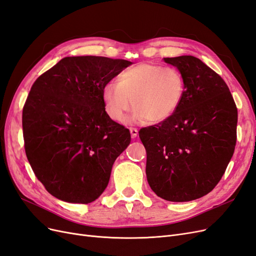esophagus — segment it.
Returning a JSON list of instances; mask_svg holds the SVG:
<instances>
[{
	"label": "esophagus",
	"instance_id": "esophagus-1",
	"mask_svg": "<svg viewBox=\"0 0 256 256\" xmlns=\"http://www.w3.org/2000/svg\"><path fill=\"white\" fill-rule=\"evenodd\" d=\"M130 135H132V137H133V138L137 137V135H138V130H137V128H130Z\"/></svg>",
	"mask_w": 256,
	"mask_h": 256
}]
</instances>
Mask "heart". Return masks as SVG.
<instances>
[{
  "label": "heart",
  "mask_w": 256,
  "mask_h": 256,
  "mask_svg": "<svg viewBox=\"0 0 256 256\" xmlns=\"http://www.w3.org/2000/svg\"><path fill=\"white\" fill-rule=\"evenodd\" d=\"M185 80L174 67L142 62L123 70L118 83L103 86L104 108L112 120L121 122L133 104L134 121L158 123L171 117L182 102Z\"/></svg>",
  "instance_id": "obj_1"
}]
</instances>
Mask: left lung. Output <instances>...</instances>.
Returning a JSON list of instances; mask_svg holds the SVG:
<instances>
[{"mask_svg":"<svg viewBox=\"0 0 256 256\" xmlns=\"http://www.w3.org/2000/svg\"><path fill=\"white\" fill-rule=\"evenodd\" d=\"M185 80L182 102L171 117L144 128L146 173L152 190L171 202L199 199L224 174L237 139V107L218 73L196 57H166Z\"/></svg>","mask_w":256,"mask_h":256,"instance_id":"obj_1","label":"left lung"}]
</instances>
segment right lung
<instances>
[{
    "label": "right lung",
    "mask_w": 256,
    "mask_h": 256,
    "mask_svg": "<svg viewBox=\"0 0 256 256\" xmlns=\"http://www.w3.org/2000/svg\"><path fill=\"white\" fill-rule=\"evenodd\" d=\"M130 64L64 57L32 84L22 112L24 149L36 178L57 199L88 204L107 187L130 134L107 116L102 89Z\"/></svg>",
    "instance_id": "1"
}]
</instances>
